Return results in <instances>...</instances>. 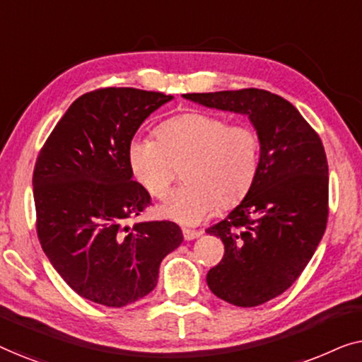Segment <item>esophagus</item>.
I'll use <instances>...</instances> for the list:
<instances>
[{"instance_id": "1", "label": "esophagus", "mask_w": 362, "mask_h": 362, "mask_svg": "<svg viewBox=\"0 0 362 362\" xmlns=\"http://www.w3.org/2000/svg\"><path fill=\"white\" fill-rule=\"evenodd\" d=\"M182 235H185L186 240H194V239H197V237L202 235V232L191 230V229H182Z\"/></svg>"}]
</instances>
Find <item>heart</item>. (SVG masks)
Here are the masks:
<instances>
[{
  "label": "heart",
  "instance_id": "b5f03b06",
  "mask_svg": "<svg viewBox=\"0 0 362 362\" xmlns=\"http://www.w3.org/2000/svg\"><path fill=\"white\" fill-rule=\"evenodd\" d=\"M130 171L143 189L163 199L182 168L185 186L158 212L182 226H196L217 207L229 209L244 199L260 166V138L249 125H229L206 112L181 113L156 128V140L135 138L127 150Z\"/></svg>",
  "mask_w": 362,
  "mask_h": 362
}]
</instances>
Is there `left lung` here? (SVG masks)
<instances>
[{
	"instance_id": "obj_1",
	"label": "left lung",
	"mask_w": 362,
	"mask_h": 362,
	"mask_svg": "<svg viewBox=\"0 0 362 362\" xmlns=\"http://www.w3.org/2000/svg\"><path fill=\"white\" fill-rule=\"evenodd\" d=\"M207 108L249 117L260 138L250 191L206 232L224 257L206 280L235 306H259L288 290L313 257L328 221V161L320 136L288 100L260 88L186 93Z\"/></svg>"
}]
</instances>
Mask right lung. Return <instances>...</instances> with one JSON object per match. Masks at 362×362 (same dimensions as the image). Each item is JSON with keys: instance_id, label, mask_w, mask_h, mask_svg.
I'll list each match as a JSON object with an SVG mask.
<instances>
[{"instance_id": "1", "label": "right lung", "mask_w": 362, "mask_h": 362, "mask_svg": "<svg viewBox=\"0 0 362 362\" xmlns=\"http://www.w3.org/2000/svg\"><path fill=\"white\" fill-rule=\"evenodd\" d=\"M173 95L108 87L78 97L54 128L34 168L37 237L64 281L93 303L122 308L158 284L180 226L141 216L151 197L133 181L127 150L143 122Z\"/></svg>"}]
</instances>
